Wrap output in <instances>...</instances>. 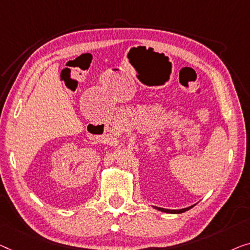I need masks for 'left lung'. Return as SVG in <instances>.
<instances>
[{"mask_svg": "<svg viewBox=\"0 0 250 250\" xmlns=\"http://www.w3.org/2000/svg\"><path fill=\"white\" fill-rule=\"evenodd\" d=\"M192 207H193V206H192ZM192 207L184 208H180V210H169V208H159V207H154V206H152V208H156V210L162 211V212H166V213H174V214L183 213V212H185V211H188L189 208H191Z\"/></svg>", "mask_w": 250, "mask_h": 250, "instance_id": "obj_1", "label": "left lung"}]
</instances>
